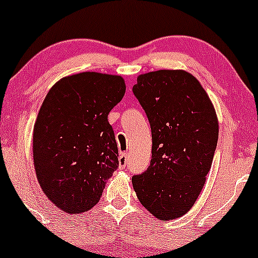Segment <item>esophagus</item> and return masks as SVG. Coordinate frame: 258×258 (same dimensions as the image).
I'll return each instance as SVG.
<instances>
[{
  "label": "esophagus",
  "mask_w": 258,
  "mask_h": 258,
  "mask_svg": "<svg viewBox=\"0 0 258 258\" xmlns=\"http://www.w3.org/2000/svg\"><path fill=\"white\" fill-rule=\"evenodd\" d=\"M127 162H128V157H127V153H124V152L119 153V157H118V166H119V168H124V167H126Z\"/></svg>",
  "instance_id": "obj_1"
}]
</instances>
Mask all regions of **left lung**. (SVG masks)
Here are the masks:
<instances>
[{
	"label": "left lung",
	"instance_id": "left-lung-1",
	"mask_svg": "<svg viewBox=\"0 0 258 258\" xmlns=\"http://www.w3.org/2000/svg\"><path fill=\"white\" fill-rule=\"evenodd\" d=\"M134 93L152 134L151 163L132 177L134 189L151 215L175 220L204 188L217 146V114L200 81L183 70L140 75Z\"/></svg>",
	"mask_w": 258,
	"mask_h": 258
}]
</instances>
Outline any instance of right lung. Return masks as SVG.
<instances>
[{"mask_svg":"<svg viewBox=\"0 0 258 258\" xmlns=\"http://www.w3.org/2000/svg\"><path fill=\"white\" fill-rule=\"evenodd\" d=\"M118 75L81 72L57 81L33 126V163L41 188L69 215L91 210L118 167L107 116L122 100Z\"/></svg>","mask_w":258,"mask_h":258,"instance_id":"right-lung-1","label":"right lung"}]
</instances>
